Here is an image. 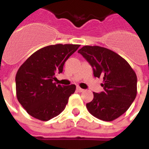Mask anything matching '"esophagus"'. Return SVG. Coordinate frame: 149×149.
Returning <instances> with one entry per match:
<instances>
[{"instance_id": "esophagus-1", "label": "esophagus", "mask_w": 149, "mask_h": 149, "mask_svg": "<svg viewBox=\"0 0 149 149\" xmlns=\"http://www.w3.org/2000/svg\"><path fill=\"white\" fill-rule=\"evenodd\" d=\"M76 89H77V91H78L79 92H82V91H84V89L81 88L79 87V86H77V88H76Z\"/></svg>"}]
</instances>
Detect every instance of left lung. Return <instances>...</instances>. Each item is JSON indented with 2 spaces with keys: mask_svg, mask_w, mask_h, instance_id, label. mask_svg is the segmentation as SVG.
Returning a JSON list of instances; mask_svg holds the SVG:
<instances>
[{
  "mask_svg": "<svg viewBox=\"0 0 149 149\" xmlns=\"http://www.w3.org/2000/svg\"><path fill=\"white\" fill-rule=\"evenodd\" d=\"M86 59L95 77H102L103 91L94 94L86 104L92 116L112 121L125 113L135 100L137 93L136 75L125 59L107 48L85 46L78 51Z\"/></svg>",
  "mask_w": 149,
  "mask_h": 149,
  "instance_id": "1",
  "label": "left lung"
}]
</instances>
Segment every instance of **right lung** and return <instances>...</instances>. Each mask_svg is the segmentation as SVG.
Listing matches in <instances>:
<instances>
[{
  "instance_id": "obj_1",
  "label": "right lung",
  "mask_w": 149,
  "mask_h": 149,
  "mask_svg": "<svg viewBox=\"0 0 149 149\" xmlns=\"http://www.w3.org/2000/svg\"><path fill=\"white\" fill-rule=\"evenodd\" d=\"M80 45L56 44L43 47L32 54L18 70L15 76L16 97L30 116L49 121L65 109L76 85L53 82L61 73L66 61Z\"/></svg>"
}]
</instances>
